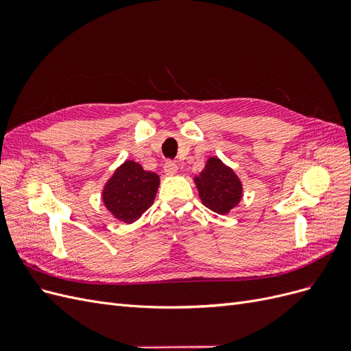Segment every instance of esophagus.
I'll return each mask as SVG.
<instances>
[{
    "mask_svg": "<svg viewBox=\"0 0 351 351\" xmlns=\"http://www.w3.org/2000/svg\"><path fill=\"white\" fill-rule=\"evenodd\" d=\"M164 173H165L167 176H176V174L178 173L177 164H176V162H171V161L165 162V165H164Z\"/></svg>",
    "mask_w": 351,
    "mask_h": 351,
    "instance_id": "34e87169",
    "label": "esophagus"
}]
</instances>
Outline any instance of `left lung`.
I'll list each match as a JSON object with an SVG mask.
<instances>
[{
    "label": "left lung",
    "instance_id": "1",
    "mask_svg": "<svg viewBox=\"0 0 351 351\" xmlns=\"http://www.w3.org/2000/svg\"><path fill=\"white\" fill-rule=\"evenodd\" d=\"M193 182L202 204L218 215L230 214L243 199L240 177L218 156L206 159L205 168L193 177Z\"/></svg>",
    "mask_w": 351,
    "mask_h": 351
}]
</instances>
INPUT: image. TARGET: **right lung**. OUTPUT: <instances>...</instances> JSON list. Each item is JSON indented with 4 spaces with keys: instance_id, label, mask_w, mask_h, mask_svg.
Wrapping results in <instances>:
<instances>
[{
    "instance_id": "obj_1",
    "label": "right lung",
    "mask_w": 351,
    "mask_h": 351,
    "mask_svg": "<svg viewBox=\"0 0 351 351\" xmlns=\"http://www.w3.org/2000/svg\"><path fill=\"white\" fill-rule=\"evenodd\" d=\"M158 187V174L146 171L133 159H125L104 184L101 199L117 221L133 224L152 206Z\"/></svg>"
}]
</instances>
